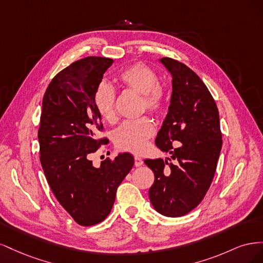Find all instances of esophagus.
<instances>
[{"label": "esophagus", "instance_id": "obj_1", "mask_svg": "<svg viewBox=\"0 0 263 263\" xmlns=\"http://www.w3.org/2000/svg\"><path fill=\"white\" fill-rule=\"evenodd\" d=\"M142 163H144V160H142L141 158H139V157H135V165L136 166H140V165H142Z\"/></svg>", "mask_w": 263, "mask_h": 263}]
</instances>
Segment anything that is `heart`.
<instances>
[{
	"instance_id": "heart-1",
	"label": "heart",
	"mask_w": 263,
	"mask_h": 263,
	"mask_svg": "<svg viewBox=\"0 0 263 263\" xmlns=\"http://www.w3.org/2000/svg\"><path fill=\"white\" fill-rule=\"evenodd\" d=\"M118 79L127 89L142 95V107L149 112L159 113L163 108L164 90L159 84L158 74L151 68L136 63L122 71ZM114 87L106 82H101L94 91L93 104L104 121H114ZM155 132L154 124L146 117L126 121L114 130L113 141L118 149L141 154Z\"/></svg>"
}]
</instances>
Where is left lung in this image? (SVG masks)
Wrapping results in <instances>:
<instances>
[{
	"label": "left lung",
	"mask_w": 263,
	"mask_h": 263,
	"mask_svg": "<svg viewBox=\"0 0 263 263\" xmlns=\"http://www.w3.org/2000/svg\"><path fill=\"white\" fill-rule=\"evenodd\" d=\"M172 77V94L156 145L176 163L146 159L155 173L149 198L164 216L180 217L202 202L213 181L221 150L219 115L212 94L184 63L159 59Z\"/></svg>",
	"instance_id": "obj_1"
}]
</instances>
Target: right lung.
I'll return each instance as SVG.
<instances>
[{
    "label": "right lung",
    "mask_w": 263,
    "mask_h": 263,
    "mask_svg": "<svg viewBox=\"0 0 263 263\" xmlns=\"http://www.w3.org/2000/svg\"><path fill=\"white\" fill-rule=\"evenodd\" d=\"M113 59L87 57L55 76L43 99L38 130L41 163L55 198L79 225L92 226L110 213L118 185L134 165L130 154L94 166L90 160L106 139L93 94Z\"/></svg>",
    "instance_id": "1"
}]
</instances>
